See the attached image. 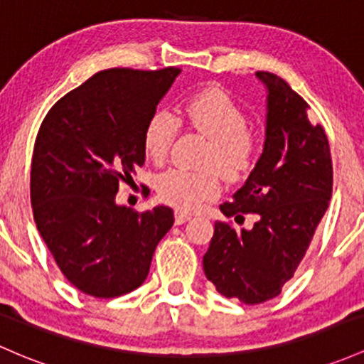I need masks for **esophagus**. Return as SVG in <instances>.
<instances>
[{"mask_svg": "<svg viewBox=\"0 0 364 364\" xmlns=\"http://www.w3.org/2000/svg\"><path fill=\"white\" fill-rule=\"evenodd\" d=\"M190 218H191V215L186 214V213H183V210H176V213H174L176 225H183V223L190 221Z\"/></svg>", "mask_w": 364, "mask_h": 364, "instance_id": "34e87169", "label": "esophagus"}]
</instances>
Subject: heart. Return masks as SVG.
Returning <instances> with one entry per match:
<instances>
[{
    "mask_svg": "<svg viewBox=\"0 0 364 364\" xmlns=\"http://www.w3.org/2000/svg\"><path fill=\"white\" fill-rule=\"evenodd\" d=\"M179 119L210 139L205 166H214L228 179H240L257 162V139L247 127L245 112L226 91L210 87L190 97L179 109ZM179 119L169 110H155L143 129V150L151 162L162 164L169 155ZM157 193L164 202L183 210H193L202 202L218 197L221 179L215 169H169L159 174Z\"/></svg>",
    "mask_w": 364,
    "mask_h": 364,
    "instance_id": "b5f03b06",
    "label": "heart"
}]
</instances>
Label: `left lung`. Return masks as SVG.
I'll return each instance as SVG.
<instances>
[{
  "label": "left lung",
  "mask_w": 364,
  "mask_h": 364,
  "mask_svg": "<svg viewBox=\"0 0 364 364\" xmlns=\"http://www.w3.org/2000/svg\"><path fill=\"white\" fill-rule=\"evenodd\" d=\"M267 87L266 141L245 185L219 209L226 218L255 214L252 230L215 221L203 271L219 294L261 304L282 292L304 259L328 209L333 167L321 124L306 100L271 72H255Z\"/></svg>",
  "instance_id": "1"
}]
</instances>
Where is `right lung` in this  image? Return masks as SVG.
<instances>
[{
    "instance_id": "obj_1",
    "label": "right lung",
    "mask_w": 364,
    "mask_h": 364,
    "mask_svg": "<svg viewBox=\"0 0 364 364\" xmlns=\"http://www.w3.org/2000/svg\"><path fill=\"white\" fill-rule=\"evenodd\" d=\"M179 72H97L60 98L39 127L31 162L36 226L63 277L87 295L138 289L173 226L171 207L134 213L115 195L145 164L143 129Z\"/></svg>"
}]
</instances>
